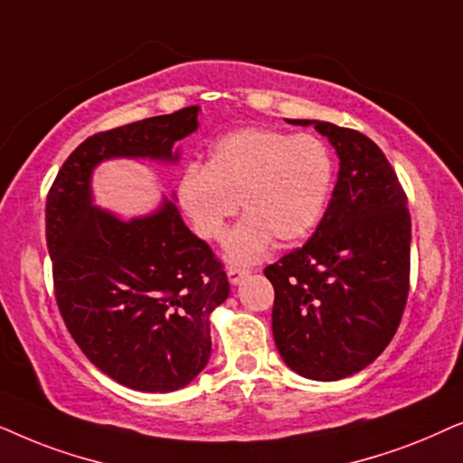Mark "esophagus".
<instances>
[{
    "instance_id": "34e87169",
    "label": "esophagus",
    "mask_w": 463,
    "mask_h": 463,
    "mask_svg": "<svg viewBox=\"0 0 463 463\" xmlns=\"http://www.w3.org/2000/svg\"><path fill=\"white\" fill-rule=\"evenodd\" d=\"M226 275H228V281H231L232 286H235V283L241 281L243 277L250 275V269H245V267H228L226 269Z\"/></svg>"
}]
</instances>
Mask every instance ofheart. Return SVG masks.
<instances>
[{
    "label": "heart",
    "instance_id": "heart-1",
    "mask_svg": "<svg viewBox=\"0 0 463 463\" xmlns=\"http://www.w3.org/2000/svg\"><path fill=\"white\" fill-rule=\"evenodd\" d=\"M335 163L316 135L248 127L224 135L207 154L205 167H188L180 201L196 235L222 241L228 222L248 213L226 243L237 262L260 260L275 245L305 239L328 205Z\"/></svg>",
    "mask_w": 463,
    "mask_h": 463
}]
</instances>
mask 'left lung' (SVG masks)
I'll use <instances>...</instances> for the list:
<instances>
[{
	"mask_svg": "<svg viewBox=\"0 0 463 463\" xmlns=\"http://www.w3.org/2000/svg\"><path fill=\"white\" fill-rule=\"evenodd\" d=\"M341 171L316 232L264 269L275 288L273 336L283 362L316 381L360 373L383 354L411 288V213L381 147L319 120Z\"/></svg>",
	"mask_w": 463,
	"mask_h": 463,
	"instance_id": "obj_1",
	"label": "left lung"
}]
</instances>
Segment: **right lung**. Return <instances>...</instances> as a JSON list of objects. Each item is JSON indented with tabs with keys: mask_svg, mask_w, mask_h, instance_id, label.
Masks as SVG:
<instances>
[{
	"mask_svg": "<svg viewBox=\"0 0 463 463\" xmlns=\"http://www.w3.org/2000/svg\"><path fill=\"white\" fill-rule=\"evenodd\" d=\"M199 106L90 135L59 169L46 196V243L61 317L84 355L137 392L188 385L212 354L209 316L231 286L224 264L167 201L122 222L90 205V171L103 158L175 160L196 131Z\"/></svg>",
	"mask_w": 463,
	"mask_h": 463,
	"instance_id": "obj_1",
	"label": "right lung"
}]
</instances>
